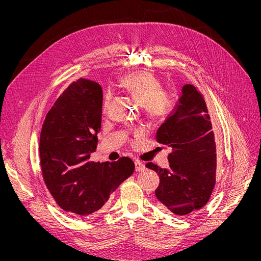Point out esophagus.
<instances>
[{"label":"esophagus","instance_id":"34e87169","mask_svg":"<svg viewBox=\"0 0 261 261\" xmlns=\"http://www.w3.org/2000/svg\"><path fill=\"white\" fill-rule=\"evenodd\" d=\"M135 170L136 171H144L145 169H146V167H145V164L144 163H142L141 161H135Z\"/></svg>","mask_w":261,"mask_h":261}]
</instances>
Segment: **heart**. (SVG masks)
Returning a JSON list of instances; mask_svg holds the SVG:
<instances>
[{"mask_svg":"<svg viewBox=\"0 0 261 261\" xmlns=\"http://www.w3.org/2000/svg\"><path fill=\"white\" fill-rule=\"evenodd\" d=\"M120 88L138 101L145 113L153 118L166 115L174 105L170 92L161 89L160 79L150 72H133L119 80ZM108 100L105 101L107 108Z\"/></svg>","mask_w":261,"mask_h":261,"instance_id":"b5f03b06","label":"heart"}]
</instances>
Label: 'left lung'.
<instances>
[{
  "instance_id": "1",
  "label": "left lung",
  "mask_w": 261,
  "mask_h": 261,
  "mask_svg": "<svg viewBox=\"0 0 261 261\" xmlns=\"http://www.w3.org/2000/svg\"><path fill=\"white\" fill-rule=\"evenodd\" d=\"M181 97L156 132V141L171 148L169 167L153 163L146 167L160 176L155 196L160 206L177 216L202 208L216 183L215 127L201 93L193 85L182 88Z\"/></svg>"
}]
</instances>
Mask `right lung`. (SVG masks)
Returning <instances> with one entry per match:
<instances>
[{"mask_svg":"<svg viewBox=\"0 0 261 261\" xmlns=\"http://www.w3.org/2000/svg\"><path fill=\"white\" fill-rule=\"evenodd\" d=\"M101 107V87L81 78L51 107L40 135L44 182L59 206L77 217L100 210L134 171L129 158L101 164L90 161L97 147Z\"/></svg>","mask_w":261,"mask_h":261,"instance_id":"obj_1","label":"right lung"}]
</instances>
